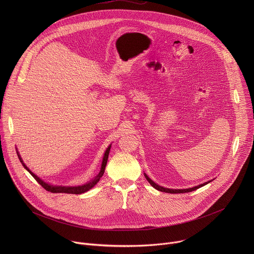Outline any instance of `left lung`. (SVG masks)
Returning <instances> with one entry per match:
<instances>
[{"instance_id":"8db88e82","label":"left lung","mask_w":254,"mask_h":254,"mask_svg":"<svg viewBox=\"0 0 254 254\" xmlns=\"http://www.w3.org/2000/svg\"><path fill=\"white\" fill-rule=\"evenodd\" d=\"M144 177H146V179L149 181V183L155 188V189H157V190H159V191H162V192H165V193H171V194H178V193H188V192H192V191H195V190H197V189H199V188H201V187H203L204 185H206V184H208L209 182H206V183H204V184H201V185H199V186H196V187H193V188H189V189H178V190H174V189H168V188H164V187H162V186H159V185H157L156 183H154L153 181L146 175L144 174Z\"/></svg>"}]
</instances>
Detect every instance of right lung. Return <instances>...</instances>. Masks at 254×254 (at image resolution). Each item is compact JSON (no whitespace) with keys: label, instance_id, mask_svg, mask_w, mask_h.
Here are the masks:
<instances>
[{"label":"right lung","instance_id":"right-lung-1","mask_svg":"<svg viewBox=\"0 0 254 254\" xmlns=\"http://www.w3.org/2000/svg\"><path fill=\"white\" fill-rule=\"evenodd\" d=\"M110 151H111V146L107 148L106 152L104 153L103 160H102V165H101V169H100L99 174H98L92 181H90L89 183H87V184H85V185H82V186H77V187L53 186V185H49V184L45 183L44 181H42L40 178H38L35 174H33V173L26 167V165L23 163V161H22L21 157L19 156V154H18V157H19V159H20V162L23 164L24 168H25L26 170H28V172L33 176V178H34L36 181H37V182H38L46 191L51 192V193H67V194H76V195H78V194H82V193H84V192H87L88 190H90L92 187H94V186L97 184L99 179L102 177V175H103V173H104V170H105V166H106V163H107L108 154H110Z\"/></svg>","mask_w":254,"mask_h":254}]
</instances>
